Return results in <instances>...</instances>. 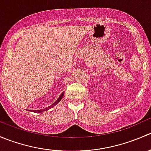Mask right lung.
I'll return each instance as SVG.
<instances>
[{"instance_id":"add662e5","label":"right lung","mask_w":151,"mask_h":151,"mask_svg":"<svg viewBox=\"0 0 151 151\" xmlns=\"http://www.w3.org/2000/svg\"><path fill=\"white\" fill-rule=\"evenodd\" d=\"M63 93L61 94V95L60 96V97H59V98L58 99V100H57V101H56L54 103V104H52L51 106H49V107H47V108H45V109H40V110H31V111H33V112H45V111H47V110H48V109H50V108L53 107V106H54L55 105H56V104H57L58 103L59 101H60V100L62 99V98H63Z\"/></svg>"}]
</instances>
